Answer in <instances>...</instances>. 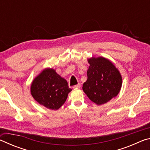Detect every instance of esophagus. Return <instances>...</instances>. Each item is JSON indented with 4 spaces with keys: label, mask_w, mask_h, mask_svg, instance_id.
<instances>
[{
    "label": "esophagus",
    "mask_w": 150,
    "mask_h": 150,
    "mask_svg": "<svg viewBox=\"0 0 150 150\" xmlns=\"http://www.w3.org/2000/svg\"><path fill=\"white\" fill-rule=\"evenodd\" d=\"M80 87H81V84H79H79H77V85H75V86H73V88H80Z\"/></svg>",
    "instance_id": "esophagus-1"
}]
</instances>
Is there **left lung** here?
I'll return each mask as SVG.
<instances>
[{
	"label": "left lung",
	"instance_id": "1",
	"mask_svg": "<svg viewBox=\"0 0 150 150\" xmlns=\"http://www.w3.org/2000/svg\"><path fill=\"white\" fill-rule=\"evenodd\" d=\"M87 80L83 90L88 98L98 105L105 104L117 96L122 87L120 72L112 62L102 57L88 59Z\"/></svg>",
	"mask_w": 150,
	"mask_h": 150
}]
</instances>
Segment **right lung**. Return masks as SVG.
Returning a JSON list of instances; mask_svg holds the SVG:
<instances>
[{
  "mask_svg": "<svg viewBox=\"0 0 150 150\" xmlns=\"http://www.w3.org/2000/svg\"><path fill=\"white\" fill-rule=\"evenodd\" d=\"M71 91L65 79L53 69H45L35 78L31 85V94L40 105L51 110H57L65 103Z\"/></svg>",
  "mask_w": 150,
  "mask_h": 150,
  "instance_id": "right-lung-1",
  "label": "right lung"
}]
</instances>
